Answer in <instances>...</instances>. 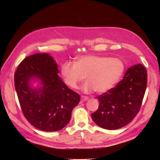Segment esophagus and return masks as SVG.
Wrapping results in <instances>:
<instances>
[{"mask_svg":"<svg viewBox=\"0 0 160 160\" xmlns=\"http://www.w3.org/2000/svg\"><path fill=\"white\" fill-rule=\"evenodd\" d=\"M88 97H86V96H82L81 97V101H87V100H88Z\"/></svg>","mask_w":160,"mask_h":160,"instance_id":"1","label":"esophagus"}]
</instances>
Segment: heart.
<instances>
[{"mask_svg":"<svg viewBox=\"0 0 160 160\" xmlns=\"http://www.w3.org/2000/svg\"><path fill=\"white\" fill-rule=\"evenodd\" d=\"M125 69L123 62L118 58L98 55H85L79 57L75 63L65 62L61 67V74L65 83L77 89L86 77L82 87L85 93L95 90L98 93L108 92L122 77Z\"/></svg>","mask_w":160,"mask_h":160,"instance_id":"b5f03b06","label":"heart"}]
</instances>
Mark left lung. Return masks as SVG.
<instances>
[{"mask_svg":"<svg viewBox=\"0 0 160 160\" xmlns=\"http://www.w3.org/2000/svg\"><path fill=\"white\" fill-rule=\"evenodd\" d=\"M147 80V71L142 64L129 67L116 87L98 97L99 108L91 114L93 122L109 130L129 123L141 108Z\"/></svg>","mask_w":160,"mask_h":160,"instance_id":"left-lung-1","label":"left lung"}]
</instances>
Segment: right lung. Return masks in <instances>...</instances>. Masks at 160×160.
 <instances>
[{
    "label": "right lung",
    "mask_w": 160,
    "mask_h": 160,
    "mask_svg": "<svg viewBox=\"0 0 160 160\" xmlns=\"http://www.w3.org/2000/svg\"><path fill=\"white\" fill-rule=\"evenodd\" d=\"M56 61L47 53L27 57L14 73V87L22 113L34 127L44 132H57L68 124L72 110L80 96L58 75ZM37 79L40 87L32 88Z\"/></svg>",
    "instance_id": "right-lung-1"
}]
</instances>
